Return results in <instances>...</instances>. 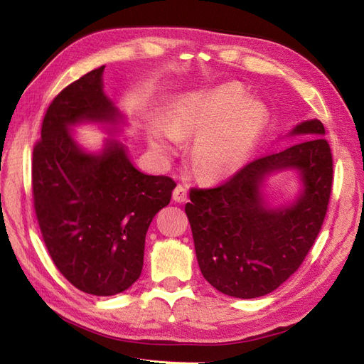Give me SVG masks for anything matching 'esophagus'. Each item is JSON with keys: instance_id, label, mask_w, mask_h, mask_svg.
Returning a JSON list of instances; mask_svg holds the SVG:
<instances>
[{"instance_id": "34e87169", "label": "esophagus", "mask_w": 364, "mask_h": 364, "mask_svg": "<svg viewBox=\"0 0 364 364\" xmlns=\"http://www.w3.org/2000/svg\"><path fill=\"white\" fill-rule=\"evenodd\" d=\"M173 200L176 203H184L188 200V189L181 186V184H178L173 191Z\"/></svg>"}]
</instances>
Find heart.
I'll use <instances>...</instances> for the list:
<instances>
[{
  "mask_svg": "<svg viewBox=\"0 0 364 364\" xmlns=\"http://www.w3.org/2000/svg\"><path fill=\"white\" fill-rule=\"evenodd\" d=\"M267 122L266 107L235 82L183 95L164 125L146 129L149 144L159 154H172L180 141L196 137L191 162L198 178L219 181L236 175L257 146Z\"/></svg>",
  "mask_w": 364,
  "mask_h": 364,
  "instance_id": "1",
  "label": "heart"
}]
</instances>
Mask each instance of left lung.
Segmentation results:
<instances>
[{"instance_id":"1","label":"left lung","mask_w":364,"mask_h":364,"mask_svg":"<svg viewBox=\"0 0 364 364\" xmlns=\"http://www.w3.org/2000/svg\"><path fill=\"white\" fill-rule=\"evenodd\" d=\"M318 119L299 122L284 137L296 144L247 164L214 189H192L184 211L206 282L237 299L275 291L296 272L326 219L333 161ZM280 137V139H284ZM296 171L301 189L292 203L272 205L269 176Z\"/></svg>"}]
</instances>
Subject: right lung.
I'll list each match as a JSON object with an SVG mask.
<instances>
[{"instance_id": "1", "label": "right lung", "mask_w": 364, "mask_h": 364, "mask_svg": "<svg viewBox=\"0 0 364 364\" xmlns=\"http://www.w3.org/2000/svg\"><path fill=\"white\" fill-rule=\"evenodd\" d=\"M105 65L53 100L33 151L36 215L54 264L75 288L114 296L142 272L145 235L176 184L136 168L128 146L106 137L89 151L73 128L98 125L119 136L127 117L106 95Z\"/></svg>"}]
</instances>
